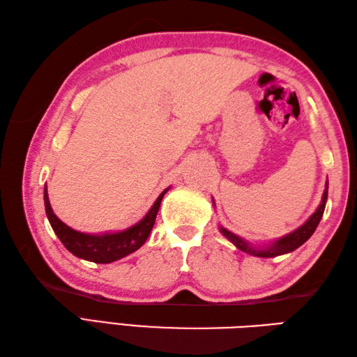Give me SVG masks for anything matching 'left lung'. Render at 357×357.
<instances>
[{
  "instance_id": "left-lung-1",
  "label": "left lung",
  "mask_w": 357,
  "mask_h": 357,
  "mask_svg": "<svg viewBox=\"0 0 357 357\" xmlns=\"http://www.w3.org/2000/svg\"><path fill=\"white\" fill-rule=\"evenodd\" d=\"M327 196H328V183H327V185H325V192H324L322 202H321L319 208H317L314 213L310 216L308 221L302 227H299L298 230H294L293 233L287 234V236L280 238L276 242H273L270 247H265V248L250 247L248 242L242 241L239 236H236V234H233L231 231L222 229V227H221V233L224 234L225 238H229L239 250H242V252L257 256V257H275V256H279V255L290 253V252H293V250H296V248L304 244V242L308 241V238L314 233L316 227L319 225V221H321V218L324 215L325 202H327Z\"/></svg>"
}]
</instances>
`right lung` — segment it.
I'll list each match as a JSON object with an SVG mask.
<instances>
[{"instance_id": "right-lung-1", "label": "right lung", "mask_w": 357, "mask_h": 357, "mask_svg": "<svg viewBox=\"0 0 357 357\" xmlns=\"http://www.w3.org/2000/svg\"><path fill=\"white\" fill-rule=\"evenodd\" d=\"M167 190H169V188H167ZM167 190H164L158 196L153 207L150 208L149 213L144 216V219H141L138 224L124 231L102 234V236L75 231L70 227H67L64 222L59 221L50 207L47 187L44 188V206L53 231H55L59 241L63 242L64 247L69 250L72 255L81 257V259L92 261L96 264H109L136 252V250L147 241L149 234L155 225L159 206H161V201Z\"/></svg>"}]
</instances>
